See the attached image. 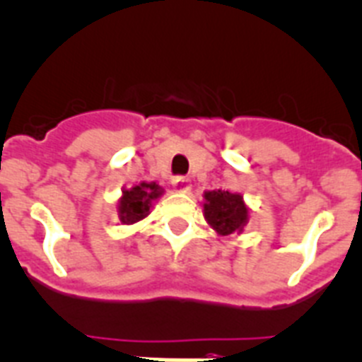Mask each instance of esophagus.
Wrapping results in <instances>:
<instances>
[{"label": "esophagus", "mask_w": 362, "mask_h": 362, "mask_svg": "<svg viewBox=\"0 0 362 362\" xmlns=\"http://www.w3.org/2000/svg\"><path fill=\"white\" fill-rule=\"evenodd\" d=\"M171 184H173L175 191H180V193H185L191 189V180L187 177H175Z\"/></svg>", "instance_id": "esophagus-1"}]
</instances>
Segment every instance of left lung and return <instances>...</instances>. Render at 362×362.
I'll return each instance as SVG.
<instances>
[{"label": "left lung", "mask_w": 362, "mask_h": 362, "mask_svg": "<svg viewBox=\"0 0 362 362\" xmlns=\"http://www.w3.org/2000/svg\"><path fill=\"white\" fill-rule=\"evenodd\" d=\"M204 216L213 226V229L226 236L242 230L247 221V207L240 194L218 189L205 193Z\"/></svg>", "instance_id": "left-lung-1"}]
</instances>
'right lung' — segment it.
<instances>
[{
  "instance_id": "1",
  "label": "right lung",
  "mask_w": 362,
  "mask_h": 362,
  "mask_svg": "<svg viewBox=\"0 0 362 362\" xmlns=\"http://www.w3.org/2000/svg\"><path fill=\"white\" fill-rule=\"evenodd\" d=\"M160 194L157 184H146L142 182L141 185H135L129 191H124V197L119 204L120 220L124 223H135L142 220L149 213V205L153 198Z\"/></svg>"
}]
</instances>
